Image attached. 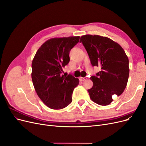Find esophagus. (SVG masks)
Masks as SVG:
<instances>
[{
    "instance_id": "1",
    "label": "esophagus",
    "mask_w": 146,
    "mask_h": 146,
    "mask_svg": "<svg viewBox=\"0 0 146 146\" xmlns=\"http://www.w3.org/2000/svg\"><path fill=\"white\" fill-rule=\"evenodd\" d=\"M86 79H87V78H86V77H79V80H80V81H85L86 80Z\"/></svg>"
}]
</instances>
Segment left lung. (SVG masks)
Returning <instances> with one entry per match:
<instances>
[{
  "label": "left lung",
  "instance_id": "1",
  "mask_svg": "<svg viewBox=\"0 0 146 146\" xmlns=\"http://www.w3.org/2000/svg\"><path fill=\"white\" fill-rule=\"evenodd\" d=\"M91 64L100 66L101 70L92 76L93 83L88 90L90 99L100 105L113 101L112 96H120L126 88L129 76V61L123 48L109 38L85 35L80 37Z\"/></svg>",
  "mask_w": 146,
  "mask_h": 146
}]
</instances>
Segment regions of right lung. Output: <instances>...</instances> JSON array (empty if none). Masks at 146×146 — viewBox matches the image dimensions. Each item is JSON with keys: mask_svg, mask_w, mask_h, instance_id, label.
<instances>
[{"mask_svg": "<svg viewBox=\"0 0 146 146\" xmlns=\"http://www.w3.org/2000/svg\"><path fill=\"white\" fill-rule=\"evenodd\" d=\"M80 36L54 38L38 48L32 63L35 90L42 102L54 110L62 109L72 102V94L79 80L70 74L62 75L70 61L69 53Z\"/></svg>", "mask_w": 146, "mask_h": 146, "instance_id": "right-lung-1", "label": "right lung"}]
</instances>
